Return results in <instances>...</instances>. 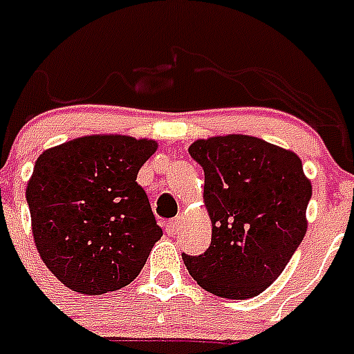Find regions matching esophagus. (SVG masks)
<instances>
[{
    "instance_id": "esophagus-1",
    "label": "esophagus",
    "mask_w": 354,
    "mask_h": 354,
    "mask_svg": "<svg viewBox=\"0 0 354 354\" xmlns=\"http://www.w3.org/2000/svg\"><path fill=\"white\" fill-rule=\"evenodd\" d=\"M180 223H183V217H177V219H171V221H168V223H166V232L174 236L175 232L179 230Z\"/></svg>"
}]
</instances>
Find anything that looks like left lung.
Masks as SVG:
<instances>
[{"label":"left lung","mask_w":354,"mask_h":354,"mask_svg":"<svg viewBox=\"0 0 354 354\" xmlns=\"http://www.w3.org/2000/svg\"><path fill=\"white\" fill-rule=\"evenodd\" d=\"M188 151L205 169L212 243L201 256L183 254V261L208 292L254 298L278 279L307 232L313 186L301 159L236 133L199 138Z\"/></svg>","instance_id":"8db88e82"}]
</instances>
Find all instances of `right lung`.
<instances>
[{
	"label": "right lung",
	"mask_w": 354,
	"mask_h": 354,
	"mask_svg": "<svg viewBox=\"0 0 354 354\" xmlns=\"http://www.w3.org/2000/svg\"><path fill=\"white\" fill-rule=\"evenodd\" d=\"M151 138L86 135L45 149L27 185L34 245L50 272L80 294L129 285L162 236L138 169Z\"/></svg>",
	"instance_id": "obj_1"
}]
</instances>
